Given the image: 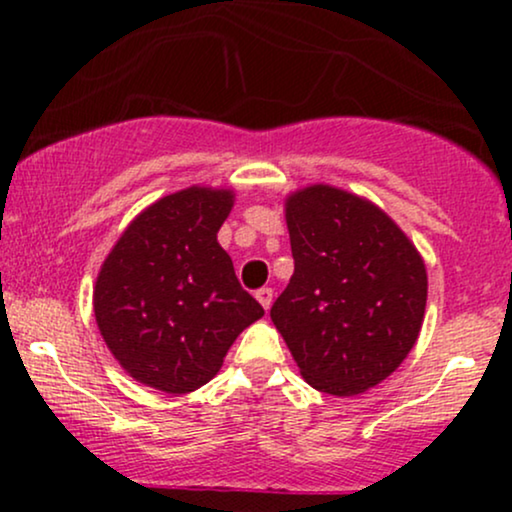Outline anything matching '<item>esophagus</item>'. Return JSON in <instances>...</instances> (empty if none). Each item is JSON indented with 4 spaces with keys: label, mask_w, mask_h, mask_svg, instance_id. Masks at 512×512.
I'll return each instance as SVG.
<instances>
[{
    "label": "esophagus",
    "mask_w": 512,
    "mask_h": 512,
    "mask_svg": "<svg viewBox=\"0 0 512 512\" xmlns=\"http://www.w3.org/2000/svg\"><path fill=\"white\" fill-rule=\"evenodd\" d=\"M255 298L260 301L264 310H269V308H272V301H274V291L272 289H260L255 293Z\"/></svg>",
    "instance_id": "esophagus-1"
}]
</instances>
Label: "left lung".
<instances>
[{"instance_id":"1","label":"left lung","mask_w":512,"mask_h":512,"mask_svg":"<svg viewBox=\"0 0 512 512\" xmlns=\"http://www.w3.org/2000/svg\"><path fill=\"white\" fill-rule=\"evenodd\" d=\"M293 276L272 322L315 390L354 397L399 368L424 325L426 264L378 204L342 187L284 199Z\"/></svg>"}]
</instances>
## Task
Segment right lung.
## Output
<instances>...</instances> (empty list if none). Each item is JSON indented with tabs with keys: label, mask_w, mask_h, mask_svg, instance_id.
<instances>
[{
	"label": "right lung",
	"mask_w": 512,
	"mask_h": 512,
	"mask_svg": "<svg viewBox=\"0 0 512 512\" xmlns=\"http://www.w3.org/2000/svg\"><path fill=\"white\" fill-rule=\"evenodd\" d=\"M231 187L192 185L139 211L101 264L93 313L129 378L168 395L207 385L238 334L264 315L216 233Z\"/></svg>",
	"instance_id": "1"
}]
</instances>
